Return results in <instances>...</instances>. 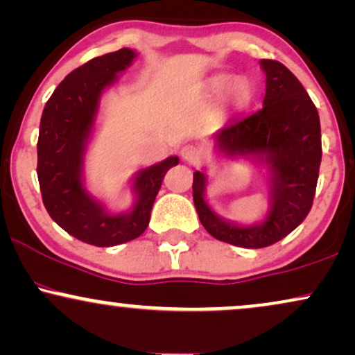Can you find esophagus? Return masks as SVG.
Returning a JSON list of instances; mask_svg holds the SVG:
<instances>
[{"label":"esophagus","instance_id":"esophagus-1","mask_svg":"<svg viewBox=\"0 0 355 355\" xmlns=\"http://www.w3.org/2000/svg\"><path fill=\"white\" fill-rule=\"evenodd\" d=\"M180 154H182V159H183V160H187V162L195 164L196 160H198L200 157H201V150L198 149V147L188 144V146H185V147H182Z\"/></svg>","mask_w":355,"mask_h":355}]
</instances>
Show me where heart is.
<instances>
[{
    "mask_svg": "<svg viewBox=\"0 0 355 355\" xmlns=\"http://www.w3.org/2000/svg\"><path fill=\"white\" fill-rule=\"evenodd\" d=\"M226 89V103L231 107H244L252 98V87H250L249 80L244 77L230 78L227 75H216V77L209 78L206 83V89L209 93H219Z\"/></svg>",
    "mask_w": 355,
    "mask_h": 355,
    "instance_id": "1",
    "label": "heart"
}]
</instances>
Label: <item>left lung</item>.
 Listing matches in <instances>:
<instances>
[{
	"label": "left lung",
	"mask_w": 355,
	"mask_h": 355,
	"mask_svg": "<svg viewBox=\"0 0 355 355\" xmlns=\"http://www.w3.org/2000/svg\"><path fill=\"white\" fill-rule=\"evenodd\" d=\"M263 106L248 118L231 119L214 134V149L227 159L248 157L267 165L270 206L262 223L241 226L218 216L206 203L208 177L193 173V201L214 239L245 249L267 248L288 236L308 216L321 165V125L306 89L284 64L262 58Z\"/></svg>",
	"instance_id": "1"
}]
</instances>
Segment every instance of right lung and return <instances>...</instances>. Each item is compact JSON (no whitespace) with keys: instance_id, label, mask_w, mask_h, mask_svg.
Here are the masks:
<instances>
[{"instance_id":"right-lung-1","label":"right lung","mask_w":355,"mask_h":355,"mask_svg":"<svg viewBox=\"0 0 355 355\" xmlns=\"http://www.w3.org/2000/svg\"><path fill=\"white\" fill-rule=\"evenodd\" d=\"M136 55L124 47L75 69L49 98L40 118L37 178L44 206L62 230L96 248L123 244L146 231L165 173L178 164V157L172 155L139 170L132 180L136 203L128 213H110L85 187V152L101 95Z\"/></svg>"}]
</instances>
